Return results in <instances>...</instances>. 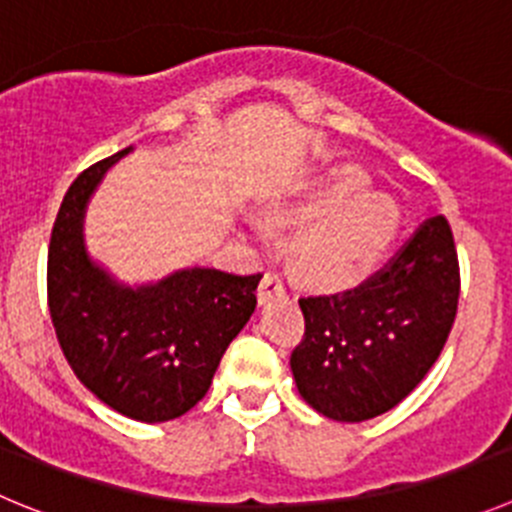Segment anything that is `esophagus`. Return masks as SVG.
Segmentation results:
<instances>
[{"label":"esophagus","mask_w":512,"mask_h":512,"mask_svg":"<svg viewBox=\"0 0 512 512\" xmlns=\"http://www.w3.org/2000/svg\"><path fill=\"white\" fill-rule=\"evenodd\" d=\"M283 293H285L283 278H280L278 273H265V278L260 280V288H257V298H260V303L273 301L275 296H283Z\"/></svg>","instance_id":"1"}]
</instances>
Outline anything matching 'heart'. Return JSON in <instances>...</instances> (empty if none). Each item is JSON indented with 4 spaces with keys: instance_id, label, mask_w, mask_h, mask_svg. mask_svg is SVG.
<instances>
[{
    "instance_id": "1",
    "label": "heart",
    "mask_w": 512,
    "mask_h": 512,
    "mask_svg": "<svg viewBox=\"0 0 512 512\" xmlns=\"http://www.w3.org/2000/svg\"><path fill=\"white\" fill-rule=\"evenodd\" d=\"M367 183L370 178L359 165L342 163L267 206L273 224H306L290 245V262L303 280L321 288H349L385 260L398 237L400 209L385 191H365Z\"/></svg>"
}]
</instances>
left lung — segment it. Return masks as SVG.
Listing matches in <instances>:
<instances>
[{
	"label": "left lung",
	"instance_id": "8db88e82",
	"mask_svg": "<svg viewBox=\"0 0 512 512\" xmlns=\"http://www.w3.org/2000/svg\"><path fill=\"white\" fill-rule=\"evenodd\" d=\"M306 334L290 354L301 398L331 421L390 411L434 367L459 303L451 227L431 214L362 285L301 298Z\"/></svg>",
	"mask_w": 512,
	"mask_h": 512
}]
</instances>
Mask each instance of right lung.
Returning a JSON list of instances; mask_svg holds the SVG:
<instances>
[{"label":"right lung","instance_id":"obj_1","mask_svg":"<svg viewBox=\"0 0 512 512\" xmlns=\"http://www.w3.org/2000/svg\"><path fill=\"white\" fill-rule=\"evenodd\" d=\"M84 170L55 216L48 247V308L68 365L109 408L142 423L188 413L257 306L262 275L183 267L155 283H119L91 260L84 216L114 163Z\"/></svg>","mask_w":512,"mask_h":512}]
</instances>
